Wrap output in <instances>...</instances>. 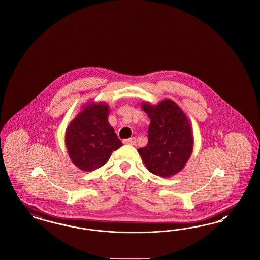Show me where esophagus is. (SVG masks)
<instances>
[{
    "mask_svg": "<svg viewBox=\"0 0 260 260\" xmlns=\"http://www.w3.org/2000/svg\"><path fill=\"white\" fill-rule=\"evenodd\" d=\"M124 144H128V145H135L136 143V137H131V138H127V139H124Z\"/></svg>",
    "mask_w": 260,
    "mask_h": 260,
    "instance_id": "34e87169",
    "label": "esophagus"
}]
</instances>
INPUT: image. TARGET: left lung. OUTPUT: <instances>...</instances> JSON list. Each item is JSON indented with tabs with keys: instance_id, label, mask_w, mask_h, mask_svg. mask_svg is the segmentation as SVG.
<instances>
[{
	"instance_id": "obj_1",
	"label": "left lung",
	"mask_w": 260,
	"mask_h": 260,
	"mask_svg": "<svg viewBox=\"0 0 260 260\" xmlns=\"http://www.w3.org/2000/svg\"><path fill=\"white\" fill-rule=\"evenodd\" d=\"M148 115V143L137 151L150 173L171 177L179 173L189 160L194 145L192 126L183 110L172 99L156 105L142 102Z\"/></svg>"
}]
</instances>
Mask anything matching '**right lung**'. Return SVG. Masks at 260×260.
Returning a JSON list of instances; mask_svg holds the SVG:
<instances>
[{
	"label": "right lung",
	"instance_id": "1",
	"mask_svg": "<svg viewBox=\"0 0 260 260\" xmlns=\"http://www.w3.org/2000/svg\"><path fill=\"white\" fill-rule=\"evenodd\" d=\"M109 106L104 102L88 101L68 124L65 144L75 166L83 172H92L105 165L113 151L123 143L108 122Z\"/></svg>",
	"mask_w": 260,
	"mask_h": 260
}]
</instances>
